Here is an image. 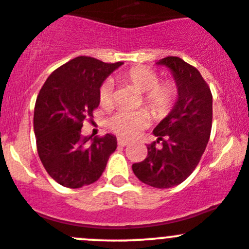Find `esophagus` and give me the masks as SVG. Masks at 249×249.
<instances>
[{"mask_svg":"<svg viewBox=\"0 0 249 249\" xmlns=\"http://www.w3.org/2000/svg\"><path fill=\"white\" fill-rule=\"evenodd\" d=\"M117 142H118V146H120V147H125L129 144V141H126V140H124V139H118Z\"/></svg>","mask_w":249,"mask_h":249,"instance_id":"esophagus-1","label":"esophagus"}]
</instances>
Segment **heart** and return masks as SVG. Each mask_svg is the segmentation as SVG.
Instances as JSON below:
<instances>
[{"mask_svg": "<svg viewBox=\"0 0 249 249\" xmlns=\"http://www.w3.org/2000/svg\"><path fill=\"white\" fill-rule=\"evenodd\" d=\"M120 78L127 81L139 91L143 92V102L156 118L168 114L178 98V86L174 81L166 80L159 83L156 71L144 67H135ZM98 102L102 107L112 105V83L105 81L98 90ZM149 115L146 110H119L108 120V126L112 131L123 137H132L139 134L147 125Z\"/></svg>", "mask_w": 249, "mask_h": 249, "instance_id": "obj_1", "label": "heart"}]
</instances>
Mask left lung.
<instances>
[{
	"label": "left lung",
	"mask_w": 249,
	"mask_h": 249,
	"mask_svg": "<svg viewBox=\"0 0 249 249\" xmlns=\"http://www.w3.org/2000/svg\"><path fill=\"white\" fill-rule=\"evenodd\" d=\"M157 64L173 74L178 101L154 127L157 141L147 146L144 160L132 164V171L146 185L169 189L183 182L201 160L211 136L213 96L201 73L181 58L165 57Z\"/></svg>",
	"instance_id": "obj_1"
}]
</instances>
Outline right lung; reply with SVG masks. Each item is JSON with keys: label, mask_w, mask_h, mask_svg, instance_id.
Returning a JSON list of instances; mask_svg holds the SVG:
<instances>
[{"label": "right lung", "mask_w": 249, "mask_h": 249, "mask_svg": "<svg viewBox=\"0 0 249 249\" xmlns=\"http://www.w3.org/2000/svg\"><path fill=\"white\" fill-rule=\"evenodd\" d=\"M122 64L80 55L55 69L41 88L34 110L36 147L46 171L59 185L79 189L93 183L117 149L115 136L83 137L81 127L100 105V86Z\"/></svg>", "instance_id": "obj_1"}]
</instances>
